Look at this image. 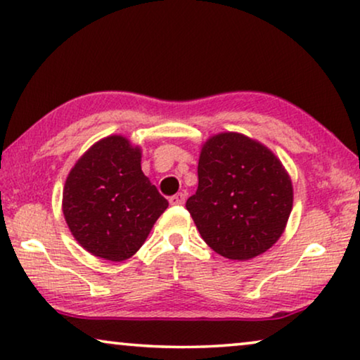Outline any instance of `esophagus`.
I'll return each mask as SVG.
<instances>
[{"label":"esophagus","mask_w":360,"mask_h":360,"mask_svg":"<svg viewBox=\"0 0 360 360\" xmlns=\"http://www.w3.org/2000/svg\"><path fill=\"white\" fill-rule=\"evenodd\" d=\"M184 199H186L184 194H182V192H178V194L169 197V204L171 205H182L184 204Z\"/></svg>","instance_id":"1"}]
</instances>
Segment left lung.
I'll return each mask as SVG.
<instances>
[{
  "instance_id": "obj_1",
  "label": "left lung",
  "mask_w": 360,
  "mask_h": 360,
  "mask_svg": "<svg viewBox=\"0 0 360 360\" xmlns=\"http://www.w3.org/2000/svg\"><path fill=\"white\" fill-rule=\"evenodd\" d=\"M199 186L186 202L200 236L226 259H252L285 230L293 189L281 160L259 141L225 131L202 146Z\"/></svg>"
}]
</instances>
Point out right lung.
<instances>
[{
  "label": "right lung",
  "instance_id": "add662e5",
  "mask_svg": "<svg viewBox=\"0 0 360 360\" xmlns=\"http://www.w3.org/2000/svg\"><path fill=\"white\" fill-rule=\"evenodd\" d=\"M141 151L122 135L94 143L70 171L63 187V215L72 235L91 255L125 261L168 209L141 171Z\"/></svg>",
  "mask_w": 360,
  "mask_h": 360
}]
</instances>
